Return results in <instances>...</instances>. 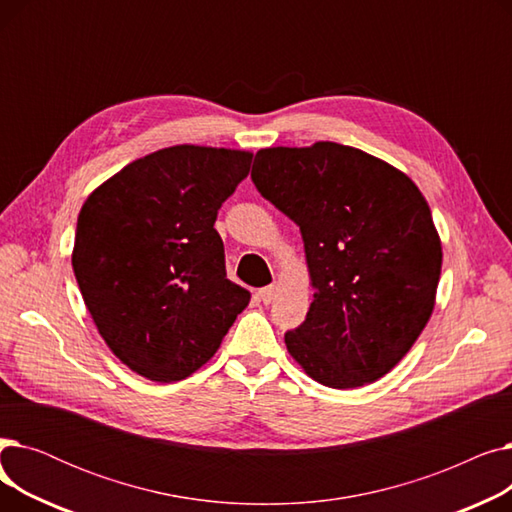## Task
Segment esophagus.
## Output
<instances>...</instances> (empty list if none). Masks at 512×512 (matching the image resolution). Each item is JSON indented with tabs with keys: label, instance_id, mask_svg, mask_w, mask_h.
<instances>
[{
	"label": "esophagus",
	"instance_id": "1",
	"mask_svg": "<svg viewBox=\"0 0 512 512\" xmlns=\"http://www.w3.org/2000/svg\"><path fill=\"white\" fill-rule=\"evenodd\" d=\"M274 294H276V284H270V286H265V288L259 290V299H261L265 305H270V303L274 301Z\"/></svg>",
	"mask_w": 512,
	"mask_h": 512
}]
</instances>
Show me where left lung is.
I'll return each instance as SVG.
<instances>
[{"label": "left lung", "mask_w": 512, "mask_h": 512, "mask_svg": "<svg viewBox=\"0 0 512 512\" xmlns=\"http://www.w3.org/2000/svg\"><path fill=\"white\" fill-rule=\"evenodd\" d=\"M253 184L301 228L313 303L284 334L319 384H371L405 357L434 311L442 245L415 182L361 149L321 141L255 155Z\"/></svg>", "instance_id": "left-lung-1"}]
</instances>
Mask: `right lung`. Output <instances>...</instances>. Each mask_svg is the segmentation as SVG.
Wrapping results in <instances>:
<instances>
[{
    "label": "right lung",
    "mask_w": 512,
    "mask_h": 512,
    "mask_svg": "<svg viewBox=\"0 0 512 512\" xmlns=\"http://www.w3.org/2000/svg\"><path fill=\"white\" fill-rule=\"evenodd\" d=\"M253 153L197 145L132 161L78 213L74 276L112 353L153 382L205 365L251 294L226 278L218 209Z\"/></svg>",
    "instance_id": "right-lung-1"
}]
</instances>
